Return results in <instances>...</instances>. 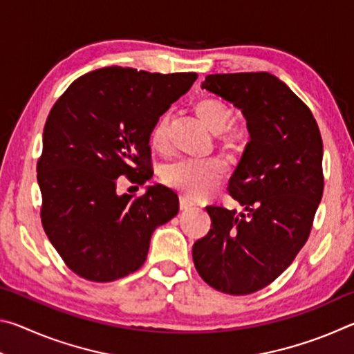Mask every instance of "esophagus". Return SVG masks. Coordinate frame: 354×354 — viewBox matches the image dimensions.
Returning a JSON list of instances; mask_svg holds the SVG:
<instances>
[{
  "instance_id": "34e87169",
  "label": "esophagus",
  "mask_w": 354,
  "mask_h": 354,
  "mask_svg": "<svg viewBox=\"0 0 354 354\" xmlns=\"http://www.w3.org/2000/svg\"><path fill=\"white\" fill-rule=\"evenodd\" d=\"M179 207H181V211H189V209H194L195 205L190 200L185 198V196H181V198H179Z\"/></svg>"
}]
</instances>
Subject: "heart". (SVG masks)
<instances>
[{
  "instance_id": "1",
  "label": "heart",
  "mask_w": 354,
  "mask_h": 354,
  "mask_svg": "<svg viewBox=\"0 0 354 354\" xmlns=\"http://www.w3.org/2000/svg\"><path fill=\"white\" fill-rule=\"evenodd\" d=\"M195 112L201 123L218 136V145L231 154H242L248 145L250 134L247 129L231 127L232 112L218 100L205 98L196 103ZM170 112L162 113L149 133L151 147L164 151L170 139ZM227 173V164L223 159L212 158L205 160L184 159L167 165L162 178L167 185L181 192L192 200L205 198L223 181Z\"/></svg>"
}]
</instances>
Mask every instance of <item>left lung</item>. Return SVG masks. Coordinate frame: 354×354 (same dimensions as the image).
Here are the masks:
<instances>
[{
    "instance_id": "obj_1",
    "label": "left lung",
    "mask_w": 354,
    "mask_h": 354,
    "mask_svg": "<svg viewBox=\"0 0 354 354\" xmlns=\"http://www.w3.org/2000/svg\"><path fill=\"white\" fill-rule=\"evenodd\" d=\"M201 88L242 111L250 142L227 187L245 211L207 206L211 230L192 257L215 290L248 295L308 241L323 195L322 136L309 107L267 71L207 75Z\"/></svg>"
}]
</instances>
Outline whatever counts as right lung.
<instances>
[{"label": "right lung", "mask_w": 354, "mask_h": 354, "mask_svg": "<svg viewBox=\"0 0 354 354\" xmlns=\"http://www.w3.org/2000/svg\"><path fill=\"white\" fill-rule=\"evenodd\" d=\"M196 77L104 67L77 77L53 106L37 162L40 217L77 277L111 283L139 270L153 231L178 214L165 185L134 196L118 195L117 181L151 179V128Z\"/></svg>", "instance_id": "add662e5"}]
</instances>
